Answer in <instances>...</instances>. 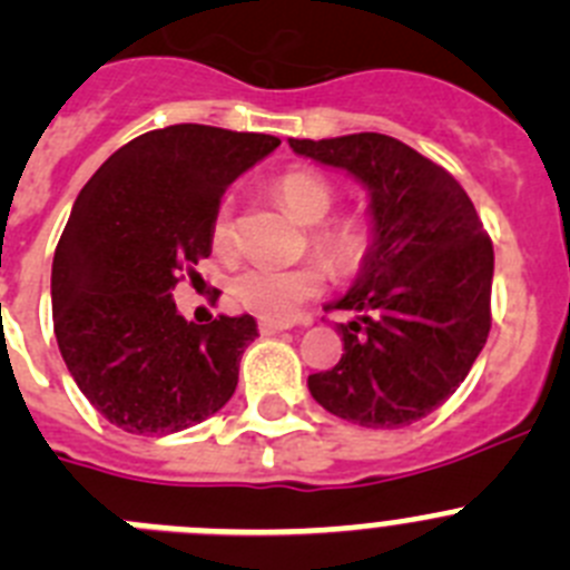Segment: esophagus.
I'll use <instances>...</instances> for the list:
<instances>
[{
    "mask_svg": "<svg viewBox=\"0 0 570 570\" xmlns=\"http://www.w3.org/2000/svg\"><path fill=\"white\" fill-rule=\"evenodd\" d=\"M258 326H261V334H281L289 328L286 323H275V321H261Z\"/></svg>",
    "mask_w": 570,
    "mask_h": 570,
    "instance_id": "obj_1",
    "label": "esophagus"
}]
</instances>
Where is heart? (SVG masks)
Listing matches in <instances>:
<instances>
[{
	"mask_svg": "<svg viewBox=\"0 0 570 570\" xmlns=\"http://www.w3.org/2000/svg\"><path fill=\"white\" fill-rule=\"evenodd\" d=\"M273 194L292 219L312 227V249L334 273L351 275L363 267L371 253L368 225L360 219L326 222L328 213L334 210L337 194L323 174L306 171V168L286 171L273 183ZM210 242L219 255L233 253V222L227 202L213 216ZM323 284H326V273L317 264H297V267L255 264L233 278V295L244 309L255 312L264 321L284 323L295 315L303 301L321 295Z\"/></svg>",
	"mask_w": 570,
	"mask_h": 570,
	"instance_id": "1",
	"label": "heart"
}]
</instances>
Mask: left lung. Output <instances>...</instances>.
I'll return each instance as SVG.
<instances>
[{
  "label": "left lung",
  "mask_w": 570,
  "mask_h": 570,
  "mask_svg": "<svg viewBox=\"0 0 570 570\" xmlns=\"http://www.w3.org/2000/svg\"><path fill=\"white\" fill-rule=\"evenodd\" d=\"M292 151L368 190L371 253L326 309L343 357L309 376L317 405L363 428H405L453 396L489 337L494 253L466 190L396 137L363 131L295 140Z\"/></svg>",
  "instance_id": "obj_1"
}]
</instances>
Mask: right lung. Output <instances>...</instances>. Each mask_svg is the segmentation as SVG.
<instances>
[{
  "instance_id": "1",
  "label": "right lung",
  "mask_w": 570,
  "mask_h": 570,
  "mask_svg": "<svg viewBox=\"0 0 570 570\" xmlns=\"http://www.w3.org/2000/svg\"><path fill=\"white\" fill-rule=\"evenodd\" d=\"M278 137L179 124L117 148L78 194L52 258V326L69 374L126 433L168 435L227 405L258 326L188 323L171 289L210 255L213 216Z\"/></svg>"
}]
</instances>
